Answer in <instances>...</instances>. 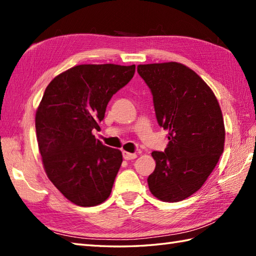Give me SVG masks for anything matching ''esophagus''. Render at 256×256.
Masks as SVG:
<instances>
[{"mask_svg":"<svg viewBox=\"0 0 256 256\" xmlns=\"http://www.w3.org/2000/svg\"><path fill=\"white\" fill-rule=\"evenodd\" d=\"M123 158L126 160H135L138 157V155L135 153H128V152H123Z\"/></svg>","mask_w":256,"mask_h":256,"instance_id":"1","label":"esophagus"}]
</instances>
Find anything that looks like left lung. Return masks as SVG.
Segmentation results:
<instances>
[{
  "label": "left lung",
  "instance_id": "8db88e82",
  "mask_svg": "<svg viewBox=\"0 0 256 256\" xmlns=\"http://www.w3.org/2000/svg\"><path fill=\"white\" fill-rule=\"evenodd\" d=\"M153 96L157 122L168 131L164 152L154 150L148 178L160 200L177 202L202 187L224 148V124L214 92L192 69L178 62L138 64Z\"/></svg>",
  "mask_w": 256,
  "mask_h": 256
}]
</instances>
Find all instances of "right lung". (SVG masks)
<instances>
[{
  "label": "right lung",
  "mask_w": 256,
  "mask_h": 256,
  "mask_svg": "<svg viewBox=\"0 0 256 256\" xmlns=\"http://www.w3.org/2000/svg\"><path fill=\"white\" fill-rule=\"evenodd\" d=\"M134 72L135 64H80L47 86L36 112L38 148L48 178L74 204H100L111 194L122 153L103 145L92 131Z\"/></svg>",
  "instance_id": "1"
}]
</instances>
